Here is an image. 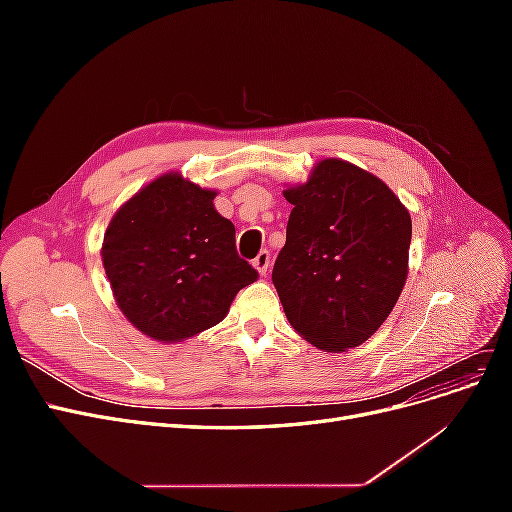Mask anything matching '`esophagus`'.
<instances>
[{
    "instance_id": "1",
    "label": "esophagus",
    "mask_w": 512,
    "mask_h": 512,
    "mask_svg": "<svg viewBox=\"0 0 512 512\" xmlns=\"http://www.w3.org/2000/svg\"><path fill=\"white\" fill-rule=\"evenodd\" d=\"M269 265H271V254H269V250L258 252V256L254 258V267L258 269V273H260V275H267Z\"/></svg>"
}]
</instances>
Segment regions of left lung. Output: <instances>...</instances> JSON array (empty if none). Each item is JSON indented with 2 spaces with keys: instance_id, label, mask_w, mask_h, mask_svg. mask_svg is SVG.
<instances>
[{
  "instance_id": "left-lung-1",
  "label": "left lung",
  "mask_w": 512,
  "mask_h": 512,
  "mask_svg": "<svg viewBox=\"0 0 512 512\" xmlns=\"http://www.w3.org/2000/svg\"><path fill=\"white\" fill-rule=\"evenodd\" d=\"M292 205L273 284L292 329L327 352L361 346L389 318L408 277L412 220L378 177L322 160Z\"/></svg>"
}]
</instances>
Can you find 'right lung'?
I'll use <instances>...</instances> for the list:
<instances>
[{
    "label": "right lung",
    "mask_w": 512,
    "mask_h": 512,
    "mask_svg": "<svg viewBox=\"0 0 512 512\" xmlns=\"http://www.w3.org/2000/svg\"><path fill=\"white\" fill-rule=\"evenodd\" d=\"M213 198L170 173L132 196L106 228L102 262L117 305L158 342L215 327L237 292L258 280Z\"/></svg>",
    "instance_id": "add662e5"
}]
</instances>
